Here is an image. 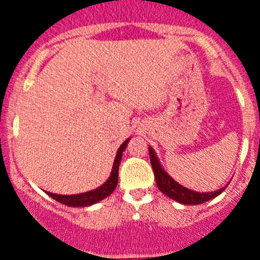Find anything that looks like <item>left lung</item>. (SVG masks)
Segmentation results:
<instances>
[{"instance_id":"1","label":"left lung","mask_w":260,"mask_h":260,"mask_svg":"<svg viewBox=\"0 0 260 260\" xmlns=\"http://www.w3.org/2000/svg\"><path fill=\"white\" fill-rule=\"evenodd\" d=\"M148 152H150V159L151 165H152V169L154 173V179H156V184L158 186L159 190L163 194L167 195L171 199L176 200L177 203L183 204V205H198V204H203L205 201H209L214 198L220 195L224 189L227 188L229 183L226 185L220 188L218 190L208 191V193H200V191L191 190V189L185 188L182 184L176 182L167 172L162 167L159 163L158 157H157L156 152L151 146H148Z\"/></svg>"}]
</instances>
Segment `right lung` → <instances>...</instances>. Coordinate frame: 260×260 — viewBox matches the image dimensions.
Returning a JSON list of instances; mask_svg holds the SVG:
<instances>
[{
	"mask_svg": "<svg viewBox=\"0 0 260 260\" xmlns=\"http://www.w3.org/2000/svg\"><path fill=\"white\" fill-rule=\"evenodd\" d=\"M130 138L125 140L122 142L120 147L116 151V156L113 163L112 173H110L109 178L107 179V182L104 184H102L98 188L93 189V190L86 191V193H80V194H74V195H61V194H55L50 193V191H45L49 197H51L52 199L59 201V203L63 204V205L71 206V208H86V206H91L93 204H97L101 200L106 199L107 197H109L113 191L115 190L116 185H118V173H119V165H120L122 152L126 148L127 144H129Z\"/></svg>",
	"mask_w": 260,
	"mask_h": 260,
	"instance_id": "right-lung-1",
	"label": "right lung"
}]
</instances>
